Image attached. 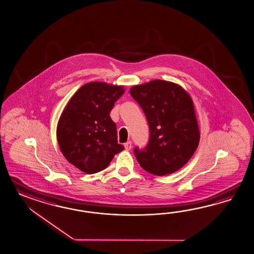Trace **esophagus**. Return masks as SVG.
<instances>
[{
	"label": "esophagus",
	"mask_w": 254,
	"mask_h": 254,
	"mask_svg": "<svg viewBox=\"0 0 254 254\" xmlns=\"http://www.w3.org/2000/svg\"><path fill=\"white\" fill-rule=\"evenodd\" d=\"M125 149H127V150H130L131 148H132V143L131 141H127V143H125Z\"/></svg>",
	"instance_id": "34e87169"
}]
</instances>
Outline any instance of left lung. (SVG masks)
<instances>
[{"label":"left lung","mask_w":254,"mask_h":254,"mask_svg":"<svg viewBox=\"0 0 254 254\" xmlns=\"http://www.w3.org/2000/svg\"><path fill=\"white\" fill-rule=\"evenodd\" d=\"M149 127L146 148L134 149L139 165L155 175L171 174L191 159L200 140L192 98L171 81L154 80L130 89Z\"/></svg>","instance_id":"left-lung-1"}]
</instances>
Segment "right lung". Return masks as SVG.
<instances>
[{"mask_svg": "<svg viewBox=\"0 0 254 254\" xmlns=\"http://www.w3.org/2000/svg\"><path fill=\"white\" fill-rule=\"evenodd\" d=\"M124 87L93 81L74 93L57 127V139L66 160L83 173H98L124 149L110 118Z\"/></svg>", "mask_w": 254, "mask_h": 254, "instance_id": "add662e5", "label": "right lung"}]
</instances>
